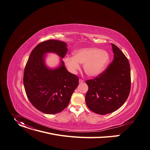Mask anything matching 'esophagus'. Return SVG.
I'll use <instances>...</instances> for the list:
<instances>
[{
	"label": "esophagus",
	"mask_w": 150,
	"mask_h": 150,
	"mask_svg": "<svg viewBox=\"0 0 150 150\" xmlns=\"http://www.w3.org/2000/svg\"><path fill=\"white\" fill-rule=\"evenodd\" d=\"M84 82V80L81 79H79V84H82V83H83Z\"/></svg>",
	"instance_id": "esophagus-1"
}]
</instances>
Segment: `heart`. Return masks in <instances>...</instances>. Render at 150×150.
<instances>
[{"instance_id": "obj_1", "label": "heart", "mask_w": 150, "mask_h": 150, "mask_svg": "<svg viewBox=\"0 0 150 150\" xmlns=\"http://www.w3.org/2000/svg\"><path fill=\"white\" fill-rule=\"evenodd\" d=\"M73 57H66L64 62L71 72L75 73L80 69V64L84 63V70L90 76H96L105 69L110 56L105 50L98 48H84L76 50L72 52Z\"/></svg>"}]
</instances>
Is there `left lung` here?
<instances>
[{
    "label": "left lung",
    "instance_id": "left-lung-1",
    "mask_svg": "<svg viewBox=\"0 0 150 150\" xmlns=\"http://www.w3.org/2000/svg\"><path fill=\"white\" fill-rule=\"evenodd\" d=\"M114 60L106 69L93 79L86 81L87 106L93 112L105 115L119 109L130 91V67L127 58L120 49L111 44Z\"/></svg>",
    "mask_w": 150,
    "mask_h": 150
}]
</instances>
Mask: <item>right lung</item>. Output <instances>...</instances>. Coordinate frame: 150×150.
<instances>
[{
    "label": "right lung",
    "instance_id": "add662e5",
    "mask_svg": "<svg viewBox=\"0 0 150 150\" xmlns=\"http://www.w3.org/2000/svg\"><path fill=\"white\" fill-rule=\"evenodd\" d=\"M66 46V43L54 39L39 44L25 67L23 83L27 96L34 107L45 114L64 110L78 86V77L67 71L62 59L67 51ZM48 52L56 53L61 58L58 68L50 69L46 66L45 55Z\"/></svg>",
    "mask_w": 150,
    "mask_h": 150
}]
</instances>
